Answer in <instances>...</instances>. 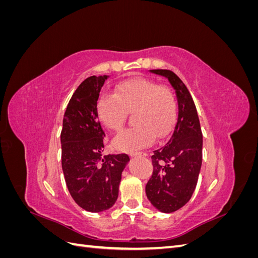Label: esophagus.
I'll return each instance as SVG.
<instances>
[{
	"instance_id": "obj_1",
	"label": "esophagus",
	"mask_w": 258,
	"mask_h": 258,
	"mask_svg": "<svg viewBox=\"0 0 258 258\" xmlns=\"http://www.w3.org/2000/svg\"><path fill=\"white\" fill-rule=\"evenodd\" d=\"M132 157H138V156H146V153H142V152H139V153H134L131 154Z\"/></svg>"
}]
</instances>
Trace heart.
Instances as JSON below:
<instances>
[{"instance_id": "1", "label": "heart", "mask_w": 258, "mask_h": 258, "mask_svg": "<svg viewBox=\"0 0 258 258\" xmlns=\"http://www.w3.org/2000/svg\"><path fill=\"white\" fill-rule=\"evenodd\" d=\"M98 118L106 128L119 131L128 112L134 111L136 126L121 131L113 145L122 152H137L166 137L176 119L177 103L173 91L157 82L136 77L119 83L115 93L103 92L96 103Z\"/></svg>"}]
</instances>
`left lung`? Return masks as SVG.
Here are the masks:
<instances>
[{
	"label": "left lung",
	"instance_id": "8db88e82",
	"mask_svg": "<svg viewBox=\"0 0 258 258\" xmlns=\"http://www.w3.org/2000/svg\"><path fill=\"white\" fill-rule=\"evenodd\" d=\"M165 76L175 89L178 114L165 146L152 155L153 174L145 186L151 204L163 213L181 209L196 188L202 162V132L190 93L170 70H151Z\"/></svg>",
	"mask_w": 258,
	"mask_h": 258
}]
</instances>
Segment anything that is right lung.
<instances>
[{"label":"right lung","mask_w":258,"mask_h":258,"mask_svg":"<svg viewBox=\"0 0 258 258\" xmlns=\"http://www.w3.org/2000/svg\"><path fill=\"white\" fill-rule=\"evenodd\" d=\"M107 75L90 76L73 93L61 130V165L74 201L88 212L113 207L118 197L127 154L102 155L105 137L96 103Z\"/></svg>","instance_id":"right-lung-1"}]
</instances>
